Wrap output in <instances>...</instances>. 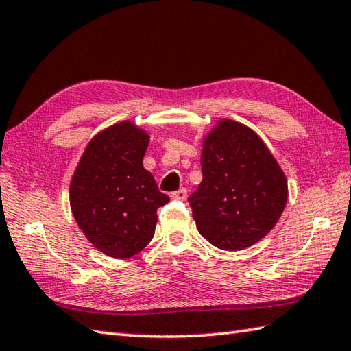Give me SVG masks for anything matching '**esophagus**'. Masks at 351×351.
Listing matches in <instances>:
<instances>
[{
  "label": "esophagus",
  "instance_id": "obj_1",
  "mask_svg": "<svg viewBox=\"0 0 351 351\" xmlns=\"http://www.w3.org/2000/svg\"><path fill=\"white\" fill-rule=\"evenodd\" d=\"M171 199H178V200H185L187 199V190L180 189L178 191L171 193Z\"/></svg>",
  "mask_w": 351,
  "mask_h": 351
}]
</instances>
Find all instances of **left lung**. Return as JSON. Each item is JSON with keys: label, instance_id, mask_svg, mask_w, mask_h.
<instances>
[{"label": "left lung", "instance_id": "1", "mask_svg": "<svg viewBox=\"0 0 351 351\" xmlns=\"http://www.w3.org/2000/svg\"><path fill=\"white\" fill-rule=\"evenodd\" d=\"M202 182L189 202L199 234L221 250L256 244L280 219L288 182L258 134L220 119L202 138Z\"/></svg>", "mask_w": 351, "mask_h": 351}]
</instances>
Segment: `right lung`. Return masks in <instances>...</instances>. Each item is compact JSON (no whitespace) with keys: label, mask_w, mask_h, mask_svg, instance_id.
<instances>
[{"label":"right lung","mask_w":351,"mask_h":351,"mask_svg":"<svg viewBox=\"0 0 351 351\" xmlns=\"http://www.w3.org/2000/svg\"><path fill=\"white\" fill-rule=\"evenodd\" d=\"M149 134L131 121L107 126L88 141L72 175L71 210L78 228L104 255L125 259L151 243L169 202L143 167Z\"/></svg>","instance_id":"obj_1"}]
</instances>
